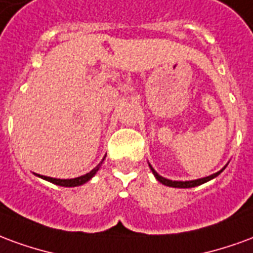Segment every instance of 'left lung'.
I'll use <instances>...</instances> for the list:
<instances>
[{
    "mask_svg": "<svg viewBox=\"0 0 253 253\" xmlns=\"http://www.w3.org/2000/svg\"><path fill=\"white\" fill-rule=\"evenodd\" d=\"M228 165V164H226ZM226 165L223 167L222 169L218 170V172H215V173H212V175L210 176H206V177H202V179H196V180H186V181H180V180H169V179H167V177H163V176H160L156 170H154V168L152 167V165L149 164V167H150V169H152V172H153L154 177L157 179V180L161 183V184H164V186H168V187H175V188H191V187H196V186H201V184H203V183H207V181H210L211 179H214V177H217L221 172H222L225 168H226Z\"/></svg>",
    "mask_w": 253,
    "mask_h": 253,
    "instance_id": "obj_1",
    "label": "left lung"
}]
</instances>
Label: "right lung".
Returning <instances> with one entry per match:
<instances>
[{"label": "right lung", "instance_id": "1", "mask_svg": "<svg viewBox=\"0 0 253 253\" xmlns=\"http://www.w3.org/2000/svg\"><path fill=\"white\" fill-rule=\"evenodd\" d=\"M104 161V159L101 160V163ZM101 163H100L96 168L88 172V173H85L83 176H78V177H74V179H55V177H48V176H42V175H38L35 173L38 177H42L43 180H47L52 183V184H57V186H61V187H78V186H83L85 184L86 181H89L94 175H96V172L100 169V167H101Z\"/></svg>", "mask_w": 253, "mask_h": 253}]
</instances>
